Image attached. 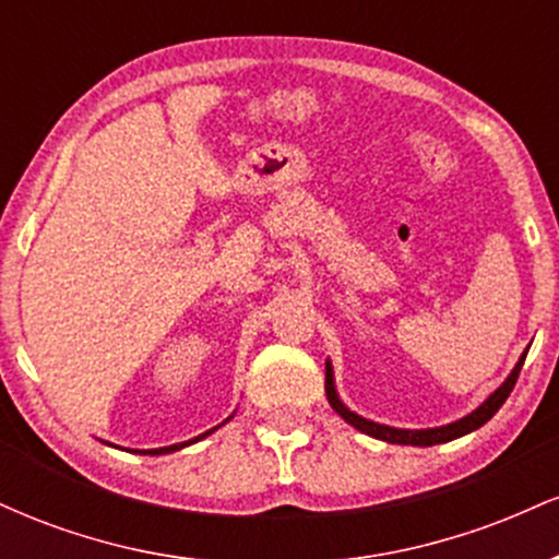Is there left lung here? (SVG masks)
I'll list each match as a JSON object with an SVG mask.
<instances>
[{
	"label": "left lung",
	"instance_id": "obj_1",
	"mask_svg": "<svg viewBox=\"0 0 559 559\" xmlns=\"http://www.w3.org/2000/svg\"><path fill=\"white\" fill-rule=\"evenodd\" d=\"M525 362V355L521 357V362L515 365V370H512L510 378L499 386L493 394L486 400L476 413H471L467 418L457 420V423H449V426H441V428H426V431H402V428H389V426H381V423H373V420H365L360 415H355L352 409H346L342 402H338L336 396V389H333V373H331V365L325 368V396H329L331 407L336 409L342 418L349 423V426H355L357 431L373 436V439H381V441H389V444H413V447H433V444H444V441H452V439H460V436L476 431V428L484 426V423H489L493 418V413H497L499 407H502L507 396H510V391L515 389V381L518 376H521V368Z\"/></svg>",
	"mask_w": 559,
	"mask_h": 559
}]
</instances>
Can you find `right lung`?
<instances>
[{
    "mask_svg": "<svg viewBox=\"0 0 559 559\" xmlns=\"http://www.w3.org/2000/svg\"><path fill=\"white\" fill-rule=\"evenodd\" d=\"M207 433H213V431H207ZM207 433H202V436H197V439H191V441H183V444H173V447H159V449H146L144 454H168V452H176V449H181V447H186V444H194V441H199V439H204V436Z\"/></svg>",
    "mask_w": 559,
    "mask_h": 559,
    "instance_id": "right-lung-1",
    "label": "right lung"
}]
</instances>
